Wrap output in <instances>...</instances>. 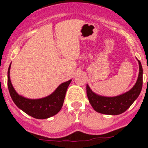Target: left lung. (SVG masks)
<instances>
[{
    "mask_svg": "<svg viewBox=\"0 0 148 148\" xmlns=\"http://www.w3.org/2000/svg\"><path fill=\"white\" fill-rule=\"evenodd\" d=\"M139 74L136 83L128 92L115 97H104L95 93L86 84V95L94 110L101 114L117 115L126 111L140 95L143 87V67L139 60Z\"/></svg>",
    "mask_w": 148,
    "mask_h": 148,
    "instance_id": "left-lung-1",
    "label": "left lung"
}]
</instances>
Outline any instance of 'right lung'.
Listing matches in <instances>:
<instances>
[{"label": "right lung", "instance_id": "1", "mask_svg": "<svg viewBox=\"0 0 148 148\" xmlns=\"http://www.w3.org/2000/svg\"><path fill=\"white\" fill-rule=\"evenodd\" d=\"M9 66L8 71V87L13 102L20 110L36 119H47L57 114L62 109L66 92L71 79L62 83L49 96L40 99H28L18 95L13 88L10 78Z\"/></svg>", "mask_w": 148, "mask_h": 148}]
</instances>
